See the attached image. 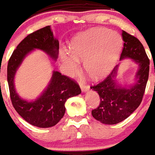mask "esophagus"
Here are the masks:
<instances>
[{
    "instance_id": "esophagus-1",
    "label": "esophagus",
    "mask_w": 155,
    "mask_h": 155,
    "mask_svg": "<svg viewBox=\"0 0 155 155\" xmlns=\"http://www.w3.org/2000/svg\"><path fill=\"white\" fill-rule=\"evenodd\" d=\"M79 84H80V87L81 88L82 91H88L89 88H90L89 86L86 85V84H85V82L84 81H80Z\"/></svg>"
}]
</instances>
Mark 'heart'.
<instances>
[{"mask_svg":"<svg viewBox=\"0 0 155 155\" xmlns=\"http://www.w3.org/2000/svg\"><path fill=\"white\" fill-rule=\"evenodd\" d=\"M121 47V38L111 30L98 28L84 31L72 39L71 52H62L64 66L68 73L74 74L78 70V60L84 61L89 77L100 78L113 68Z\"/></svg>","mask_w":155,"mask_h":155,"instance_id":"b5f03b06","label":"heart"}]
</instances>
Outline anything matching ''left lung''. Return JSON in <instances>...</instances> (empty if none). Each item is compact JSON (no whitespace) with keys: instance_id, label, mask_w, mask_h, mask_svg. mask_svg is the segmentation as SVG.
I'll return each instance as SVG.
<instances>
[{"instance_id":"1","label":"left lung","mask_w":155,"mask_h":155,"mask_svg":"<svg viewBox=\"0 0 155 155\" xmlns=\"http://www.w3.org/2000/svg\"><path fill=\"white\" fill-rule=\"evenodd\" d=\"M122 37L124 47L120 60L129 58L138 64L137 81L128 87L119 86L114 79L118 68L117 65L104 80L91 87L101 98L98 107L91 110L92 116L103 124H115L128 117L142 101L148 80L150 61L142 44L124 31H122Z\"/></svg>"}]
</instances>
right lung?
<instances>
[{
    "label": "right lung",
    "mask_w": 155,
    "mask_h": 155,
    "mask_svg": "<svg viewBox=\"0 0 155 155\" xmlns=\"http://www.w3.org/2000/svg\"><path fill=\"white\" fill-rule=\"evenodd\" d=\"M35 48L44 51L53 59L58 58L59 41L54 38L51 27L46 26L28 35L13 51L8 64L10 97L13 107L29 124L38 127H53L64 115L67 100L80 94L81 90L72 78L54 71L51 82L41 96L32 102L21 99L15 91L14 78L23 59Z\"/></svg>",
    "instance_id": "1"
}]
</instances>
